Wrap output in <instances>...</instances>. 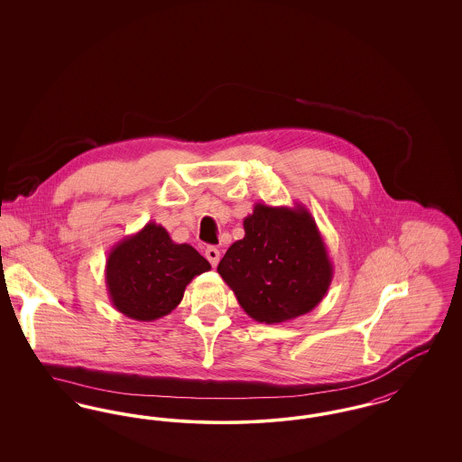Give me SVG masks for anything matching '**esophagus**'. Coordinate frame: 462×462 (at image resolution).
I'll use <instances>...</instances> for the list:
<instances>
[{
	"label": "esophagus",
	"mask_w": 462,
	"mask_h": 462,
	"mask_svg": "<svg viewBox=\"0 0 462 462\" xmlns=\"http://www.w3.org/2000/svg\"><path fill=\"white\" fill-rule=\"evenodd\" d=\"M204 256L208 258V262H209V263L213 264V266H217L218 262H220V249H217V247L209 245V247H206Z\"/></svg>",
	"instance_id": "34e87169"
}]
</instances>
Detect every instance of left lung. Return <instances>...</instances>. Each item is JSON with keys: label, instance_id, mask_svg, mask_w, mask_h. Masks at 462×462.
Here are the masks:
<instances>
[{"label": "left lung", "instance_id": "obj_1", "mask_svg": "<svg viewBox=\"0 0 462 462\" xmlns=\"http://www.w3.org/2000/svg\"><path fill=\"white\" fill-rule=\"evenodd\" d=\"M244 239L218 264L242 310L262 324H281L317 307L329 291L328 245L303 204H254L244 218Z\"/></svg>", "mask_w": 462, "mask_h": 462}]
</instances>
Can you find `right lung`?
Returning a JSON list of instances; mask_svg holds the SVG:
<instances>
[{
	"instance_id": "obj_1",
	"label": "right lung",
	"mask_w": 462,
	"mask_h": 462,
	"mask_svg": "<svg viewBox=\"0 0 462 462\" xmlns=\"http://www.w3.org/2000/svg\"><path fill=\"white\" fill-rule=\"evenodd\" d=\"M211 270L190 244H176L162 225L149 221L110 249L106 284L110 303L138 322L171 313L194 277Z\"/></svg>"
}]
</instances>
